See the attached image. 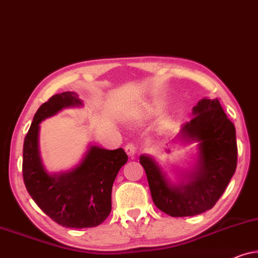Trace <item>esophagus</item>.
<instances>
[{"label": "esophagus", "mask_w": 258, "mask_h": 258, "mask_svg": "<svg viewBox=\"0 0 258 258\" xmlns=\"http://www.w3.org/2000/svg\"><path fill=\"white\" fill-rule=\"evenodd\" d=\"M125 152H126V154H127L131 159H133L134 157H136V154H137L136 145L132 144V143H128L125 146Z\"/></svg>", "instance_id": "34e87169"}]
</instances>
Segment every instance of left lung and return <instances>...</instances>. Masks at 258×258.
I'll use <instances>...</instances> for the list:
<instances>
[{
    "mask_svg": "<svg viewBox=\"0 0 258 258\" xmlns=\"http://www.w3.org/2000/svg\"><path fill=\"white\" fill-rule=\"evenodd\" d=\"M176 139L198 143V160L179 183L150 155L139 159L146 172L154 205L173 217L194 216L212 209L226 190L237 165L235 126L217 99L203 98L193 107V118L184 124Z\"/></svg>",
    "mask_w": 258,
    "mask_h": 258,
    "instance_id": "1",
    "label": "left lung"
}]
</instances>
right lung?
Returning <instances> with one entry per match:
<instances>
[{
    "mask_svg": "<svg viewBox=\"0 0 258 258\" xmlns=\"http://www.w3.org/2000/svg\"><path fill=\"white\" fill-rule=\"evenodd\" d=\"M74 92L52 96L36 112L23 145V180L28 193L39 208L65 228H91L103 223L111 213L112 186L119 169L127 162L122 148L89 147L77 167L50 174L43 165L38 147L39 124L65 107L81 106Z\"/></svg>",
    "mask_w": 258,
    "mask_h": 258,
    "instance_id": "obj_1",
    "label": "right lung"
}]
</instances>
